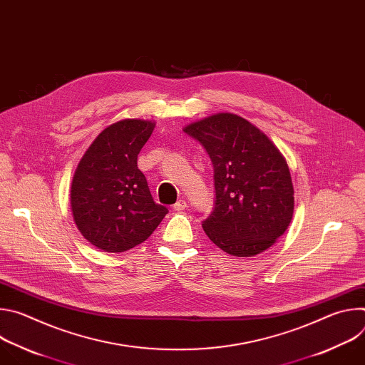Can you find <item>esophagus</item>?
<instances>
[{
	"instance_id": "esophagus-1",
	"label": "esophagus",
	"mask_w": 365,
	"mask_h": 365,
	"mask_svg": "<svg viewBox=\"0 0 365 365\" xmlns=\"http://www.w3.org/2000/svg\"><path fill=\"white\" fill-rule=\"evenodd\" d=\"M185 207H186V200H185V199H179V200L173 205V210H175L176 212L185 211Z\"/></svg>"
}]
</instances>
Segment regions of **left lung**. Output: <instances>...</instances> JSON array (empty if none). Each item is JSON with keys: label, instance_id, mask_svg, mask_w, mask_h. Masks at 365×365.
Returning a JSON list of instances; mask_svg holds the SVG:
<instances>
[{"label": "left lung", "instance_id": "obj_1", "mask_svg": "<svg viewBox=\"0 0 365 365\" xmlns=\"http://www.w3.org/2000/svg\"><path fill=\"white\" fill-rule=\"evenodd\" d=\"M214 166L215 206L203 222L210 240L235 257L270 248L294 210L289 166L270 138L242 117L220 113L183 128Z\"/></svg>", "mask_w": 365, "mask_h": 365}]
</instances>
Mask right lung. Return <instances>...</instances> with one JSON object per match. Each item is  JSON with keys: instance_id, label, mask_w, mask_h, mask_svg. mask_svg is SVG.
Wrapping results in <instances>:
<instances>
[{"instance_id": "add662e5", "label": "right lung", "mask_w": 365, "mask_h": 365, "mask_svg": "<svg viewBox=\"0 0 365 365\" xmlns=\"http://www.w3.org/2000/svg\"><path fill=\"white\" fill-rule=\"evenodd\" d=\"M155 123L127 118L103 130L85 151L72 180L71 206L81 234L106 252H123L159 227L169 210L155 203L137 155Z\"/></svg>"}]
</instances>
